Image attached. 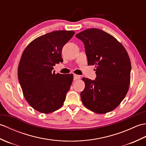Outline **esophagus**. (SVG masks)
<instances>
[{
	"label": "esophagus",
	"mask_w": 146,
	"mask_h": 146,
	"mask_svg": "<svg viewBox=\"0 0 146 146\" xmlns=\"http://www.w3.org/2000/svg\"><path fill=\"white\" fill-rule=\"evenodd\" d=\"M80 75H74V76H73V80H76L80 79Z\"/></svg>",
	"instance_id": "obj_1"
}]
</instances>
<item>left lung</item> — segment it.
I'll return each mask as SVG.
<instances>
[{
  "label": "left lung",
  "instance_id": "obj_1",
  "mask_svg": "<svg viewBox=\"0 0 146 146\" xmlns=\"http://www.w3.org/2000/svg\"><path fill=\"white\" fill-rule=\"evenodd\" d=\"M84 43L88 65H96L95 80L83 78L81 100L97 113H105L119 106L128 92L131 63L127 52L113 36L101 29H88L77 34Z\"/></svg>",
  "mask_w": 146,
  "mask_h": 146
}]
</instances>
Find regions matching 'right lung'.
I'll return each instance as SVG.
<instances>
[{"instance_id": "1", "label": "right lung", "mask_w": 146, "mask_h": 146, "mask_svg": "<svg viewBox=\"0 0 146 146\" xmlns=\"http://www.w3.org/2000/svg\"><path fill=\"white\" fill-rule=\"evenodd\" d=\"M75 35L56 31L34 39L24 49L18 66V79L26 101L44 113L63 106L73 80V74H55L53 66L63 62L62 49Z\"/></svg>"}]
</instances>
